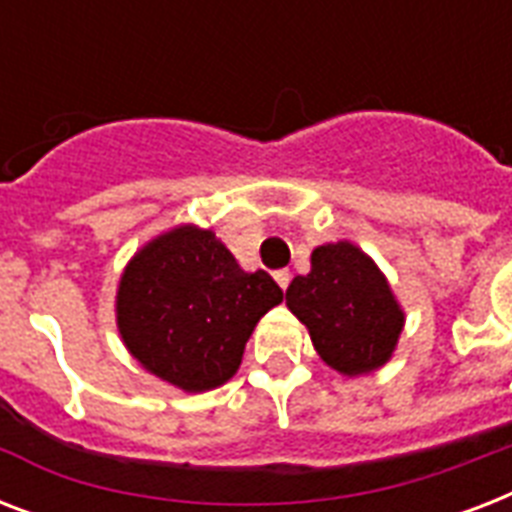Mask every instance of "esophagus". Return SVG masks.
Here are the masks:
<instances>
[{
	"label": "esophagus",
	"mask_w": 512,
	"mask_h": 512,
	"mask_svg": "<svg viewBox=\"0 0 512 512\" xmlns=\"http://www.w3.org/2000/svg\"><path fill=\"white\" fill-rule=\"evenodd\" d=\"M273 279L279 281L281 289H287L289 281H292V273H289V271H276V273H273Z\"/></svg>",
	"instance_id": "1"
}]
</instances>
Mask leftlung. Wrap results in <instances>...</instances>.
<instances>
[{
	"label": "left lung",
	"instance_id": "8db88e82",
	"mask_svg": "<svg viewBox=\"0 0 512 512\" xmlns=\"http://www.w3.org/2000/svg\"><path fill=\"white\" fill-rule=\"evenodd\" d=\"M287 305L308 327L319 356L348 377L380 369L404 329L388 279L350 241L313 249L311 273L292 279Z\"/></svg>",
	"mask_w": 512,
	"mask_h": 512
}]
</instances>
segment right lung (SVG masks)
Listing matches in <instances>:
<instances>
[{
    "mask_svg": "<svg viewBox=\"0 0 512 512\" xmlns=\"http://www.w3.org/2000/svg\"><path fill=\"white\" fill-rule=\"evenodd\" d=\"M281 300L279 284L265 271H241L215 233L180 225L124 268L116 324L148 372L204 393L236 374L252 329Z\"/></svg>",
    "mask_w": 512,
    "mask_h": 512,
    "instance_id": "obj_1",
    "label": "right lung"
}]
</instances>
